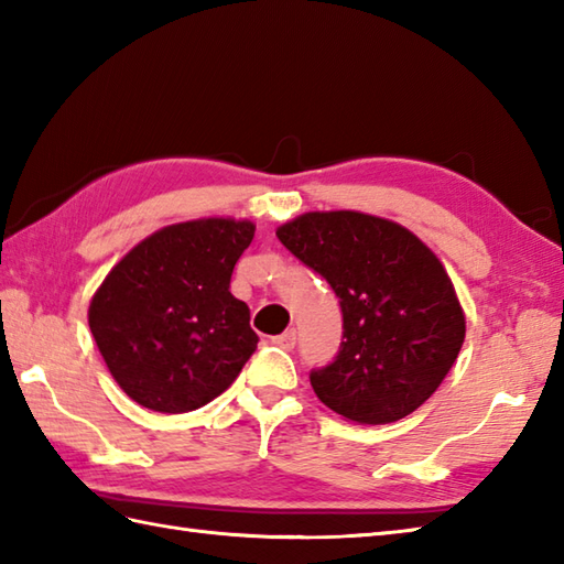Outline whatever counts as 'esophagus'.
<instances>
[{
    "label": "esophagus",
    "mask_w": 564,
    "mask_h": 564,
    "mask_svg": "<svg viewBox=\"0 0 564 564\" xmlns=\"http://www.w3.org/2000/svg\"><path fill=\"white\" fill-rule=\"evenodd\" d=\"M295 329H289V332H283V334H279V337H273L271 341L275 344V346H281V349H285V351H291V349H295Z\"/></svg>",
    "instance_id": "1"
}]
</instances>
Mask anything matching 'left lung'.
<instances>
[{
	"label": "left lung",
	"instance_id": "obj_1",
	"mask_svg": "<svg viewBox=\"0 0 564 564\" xmlns=\"http://www.w3.org/2000/svg\"><path fill=\"white\" fill-rule=\"evenodd\" d=\"M275 235L339 297V351L310 370L317 398L356 424H390L422 406L465 339L434 251L402 225L354 210L305 213Z\"/></svg>",
	"mask_w": 564,
	"mask_h": 564
}]
</instances>
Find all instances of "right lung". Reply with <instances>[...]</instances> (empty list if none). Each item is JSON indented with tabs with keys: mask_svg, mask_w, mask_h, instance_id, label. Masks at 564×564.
<instances>
[{
	"mask_svg": "<svg viewBox=\"0 0 564 564\" xmlns=\"http://www.w3.org/2000/svg\"><path fill=\"white\" fill-rule=\"evenodd\" d=\"M254 225L208 218L142 239L106 275L89 329L130 400L154 412L198 410L257 351L249 307L230 293Z\"/></svg>",
	"mask_w": 564,
	"mask_h": 564,
	"instance_id": "1",
	"label": "right lung"
}]
</instances>
